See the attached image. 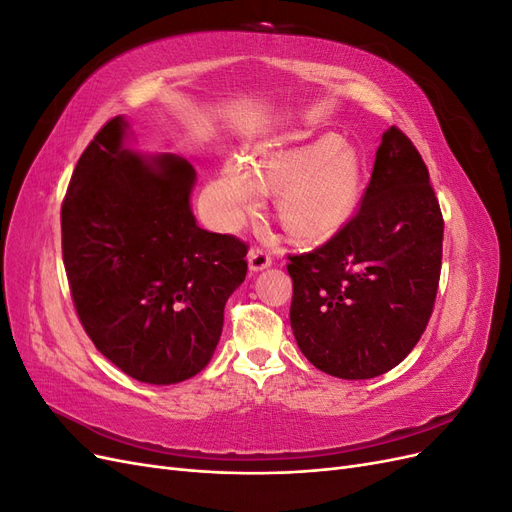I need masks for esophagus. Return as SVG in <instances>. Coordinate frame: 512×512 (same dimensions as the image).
I'll return each instance as SVG.
<instances>
[{
  "instance_id": "34e87169",
  "label": "esophagus",
  "mask_w": 512,
  "mask_h": 512,
  "mask_svg": "<svg viewBox=\"0 0 512 512\" xmlns=\"http://www.w3.org/2000/svg\"><path fill=\"white\" fill-rule=\"evenodd\" d=\"M247 258H250V271H254V273L271 267V262H273L271 254L267 250H262V247H252L250 256Z\"/></svg>"
}]
</instances>
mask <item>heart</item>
Wrapping results in <instances>:
<instances>
[{
	"instance_id": "obj_1",
	"label": "heart",
	"mask_w": 512,
	"mask_h": 512,
	"mask_svg": "<svg viewBox=\"0 0 512 512\" xmlns=\"http://www.w3.org/2000/svg\"><path fill=\"white\" fill-rule=\"evenodd\" d=\"M228 162L215 181L213 200L224 224L237 226L256 207L258 188L277 194V215L294 239H329L342 230L359 207L365 168L359 151L337 134L271 149L254 162Z\"/></svg>"
}]
</instances>
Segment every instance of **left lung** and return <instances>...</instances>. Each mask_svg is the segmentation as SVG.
I'll return each mask as SVG.
<instances>
[{"label": "left lung", "mask_w": 512, "mask_h": 512, "mask_svg": "<svg viewBox=\"0 0 512 512\" xmlns=\"http://www.w3.org/2000/svg\"><path fill=\"white\" fill-rule=\"evenodd\" d=\"M444 220L429 170L397 126L382 134L354 218L290 254V327L324 374L365 380L399 365L425 333L442 269Z\"/></svg>", "instance_id": "obj_1"}]
</instances>
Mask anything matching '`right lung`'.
<instances>
[{
	"label": "right lung",
	"instance_id": "obj_1",
	"mask_svg": "<svg viewBox=\"0 0 512 512\" xmlns=\"http://www.w3.org/2000/svg\"><path fill=\"white\" fill-rule=\"evenodd\" d=\"M123 136L126 121H106L76 162L61 254L94 346L138 382L173 384L211 361L250 245L196 224L188 160L136 156Z\"/></svg>",
	"mask_w": 512,
	"mask_h": 512
}]
</instances>
